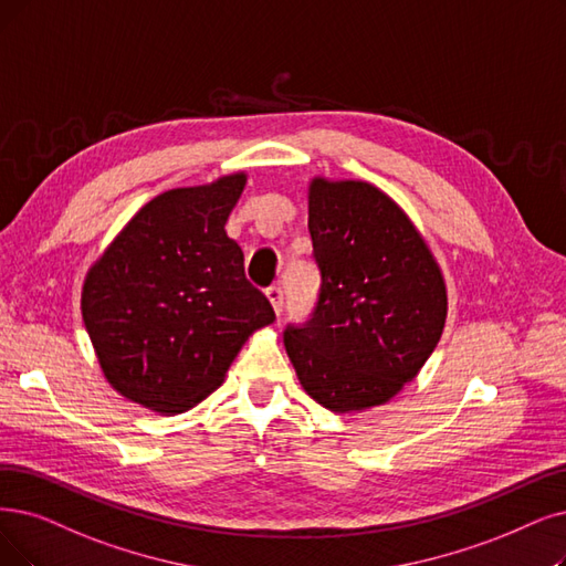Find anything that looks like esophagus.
<instances>
[{"mask_svg": "<svg viewBox=\"0 0 566 566\" xmlns=\"http://www.w3.org/2000/svg\"><path fill=\"white\" fill-rule=\"evenodd\" d=\"M264 295H266L271 308L276 311V315H281V311H283V290H281L279 285H269V287L264 290Z\"/></svg>", "mask_w": 566, "mask_h": 566, "instance_id": "34e87169", "label": "esophagus"}]
</instances>
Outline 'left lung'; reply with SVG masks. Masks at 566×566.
<instances>
[{"instance_id": "8db88e82", "label": "left lung", "mask_w": 566, "mask_h": 566, "mask_svg": "<svg viewBox=\"0 0 566 566\" xmlns=\"http://www.w3.org/2000/svg\"><path fill=\"white\" fill-rule=\"evenodd\" d=\"M308 234L321 295L283 344L302 388L334 413L390 401L437 348L448 313L441 269L386 192L313 178Z\"/></svg>"}]
</instances>
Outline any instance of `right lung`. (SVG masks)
<instances>
[{"label": "right lung", "instance_id": "add662e5", "mask_svg": "<svg viewBox=\"0 0 566 566\" xmlns=\"http://www.w3.org/2000/svg\"><path fill=\"white\" fill-rule=\"evenodd\" d=\"M245 174L150 199L90 266L81 311L106 380L157 413H184L224 380L241 346L274 323L224 232Z\"/></svg>", "mask_w": 566, "mask_h": 566}]
</instances>
